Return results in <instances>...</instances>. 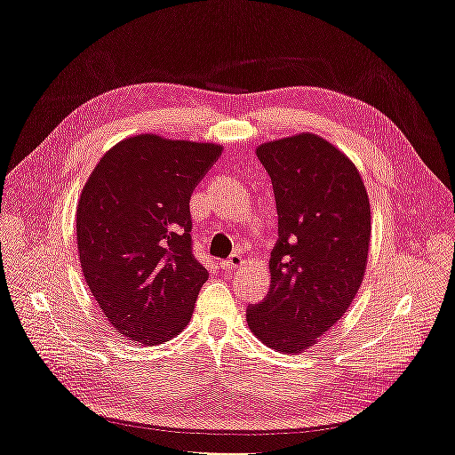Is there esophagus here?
I'll use <instances>...</instances> for the list:
<instances>
[{"label": "esophagus", "mask_w": 455, "mask_h": 455, "mask_svg": "<svg viewBox=\"0 0 455 455\" xmlns=\"http://www.w3.org/2000/svg\"><path fill=\"white\" fill-rule=\"evenodd\" d=\"M244 266V258L241 254H231L228 259L222 261V267L228 271V273H233L237 271L239 267Z\"/></svg>", "instance_id": "34e87169"}]
</instances>
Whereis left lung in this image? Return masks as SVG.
Listing matches in <instances>:
<instances>
[{"label": "left lung", "instance_id": "1", "mask_svg": "<svg viewBox=\"0 0 455 455\" xmlns=\"http://www.w3.org/2000/svg\"><path fill=\"white\" fill-rule=\"evenodd\" d=\"M271 176L279 239L269 292L246 309L258 339L301 353L334 326L359 292L370 244V201L353 161L311 132L258 146Z\"/></svg>", "mask_w": 455, "mask_h": 455}]
</instances>
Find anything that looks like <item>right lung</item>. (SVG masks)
Wrapping results in <instances>:
<instances>
[{"label":"right lung","mask_w":455,"mask_h":455,"mask_svg":"<svg viewBox=\"0 0 455 455\" xmlns=\"http://www.w3.org/2000/svg\"><path fill=\"white\" fill-rule=\"evenodd\" d=\"M222 146L136 134L106 151L77 203L89 291L119 334L157 346L189 323L209 279L191 252L189 199Z\"/></svg>","instance_id":"1"}]
</instances>
